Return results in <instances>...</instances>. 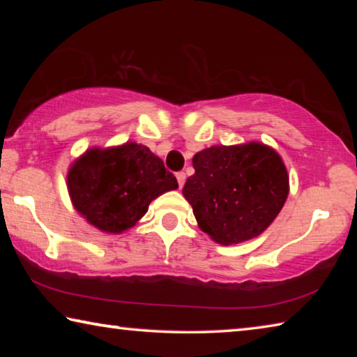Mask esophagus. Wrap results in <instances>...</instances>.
I'll return each instance as SVG.
<instances>
[{"label":"esophagus","instance_id":"1","mask_svg":"<svg viewBox=\"0 0 357 357\" xmlns=\"http://www.w3.org/2000/svg\"><path fill=\"white\" fill-rule=\"evenodd\" d=\"M176 179H178V184H179V187H183V185H184V183H185V173H183V172L176 173Z\"/></svg>","mask_w":357,"mask_h":357}]
</instances>
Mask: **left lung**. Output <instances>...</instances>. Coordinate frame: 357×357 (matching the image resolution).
<instances>
[{"label":"left lung","mask_w":357,"mask_h":357,"mask_svg":"<svg viewBox=\"0 0 357 357\" xmlns=\"http://www.w3.org/2000/svg\"><path fill=\"white\" fill-rule=\"evenodd\" d=\"M183 195L202 231L231 245L261 234L285 204L289 178L280 154L259 142L215 144L192 159Z\"/></svg>","instance_id":"1"}]
</instances>
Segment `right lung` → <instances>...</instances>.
I'll list each match as a JSON object with an SVG mask.
<instances>
[{
	"mask_svg": "<svg viewBox=\"0 0 357 357\" xmlns=\"http://www.w3.org/2000/svg\"><path fill=\"white\" fill-rule=\"evenodd\" d=\"M174 189L178 181L165 170L160 157L135 142L89 148L68 172V192L75 211L108 234L135 227L151 202Z\"/></svg>",
	"mask_w": 357,
	"mask_h": 357,
	"instance_id": "right-lung-1",
	"label": "right lung"
}]
</instances>
